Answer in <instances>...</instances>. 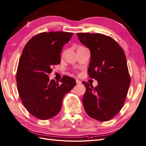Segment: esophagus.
Wrapping results in <instances>:
<instances>
[{"mask_svg": "<svg viewBox=\"0 0 146 146\" xmlns=\"http://www.w3.org/2000/svg\"><path fill=\"white\" fill-rule=\"evenodd\" d=\"M76 83H77V84H81L82 83V82L80 81V80H78V79H76Z\"/></svg>", "mask_w": 146, "mask_h": 146, "instance_id": "esophagus-1", "label": "esophagus"}]
</instances>
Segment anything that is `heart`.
<instances>
[{
	"instance_id": "heart-1",
	"label": "heart",
	"mask_w": 146,
	"mask_h": 146,
	"mask_svg": "<svg viewBox=\"0 0 146 146\" xmlns=\"http://www.w3.org/2000/svg\"><path fill=\"white\" fill-rule=\"evenodd\" d=\"M78 48H79V47H78ZM64 54V53H63V54Z\"/></svg>"
}]
</instances>
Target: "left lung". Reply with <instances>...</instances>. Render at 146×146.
Masks as SVG:
<instances>
[{
  "instance_id": "left-lung-1",
  "label": "left lung",
  "mask_w": 146,
  "mask_h": 146,
  "mask_svg": "<svg viewBox=\"0 0 146 146\" xmlns=\"http://www.w3.org/2000/svg\"><path fill=\"white\" fill-rule=\"evenodd\" d=\"M79 40L90 48L91 61L88 74L98 85L83 82L86 92L83 104L88 116L107 121L120 111L130 84L124 51L111 37L100 33H77Z\"/></svg>"
}]
</instances>
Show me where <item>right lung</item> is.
Wrapping results in <instances>:
<instances>
[{
  "mask_svg": "<svg viewBox=\"0 0 146 146\" xmlns=\"http://www.w3.org/2000/svg\"><path fill=\"white\" fill-rule=\"evenodd\" d=\"M73 33L42 32L31 38L22 52L16 72V83L22 103L33 116L46 120L56 116L64 95L76 85L64 76L59 84L50 80L48 74L59 64L60 53Z\"/></svg>",
  "mask_w": 146,
  "mask_h": 146,
  "instance_id": "1",
  "label": "right lung"
}]
</instances>
